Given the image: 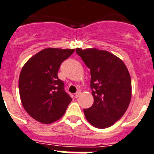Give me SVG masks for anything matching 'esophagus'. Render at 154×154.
<instances>
[{"mask_svg":"<svg viewBox=\"0 0 154 154\" xmlns=\"http://www.w3.org/2000/svg\"><path fill=\"white\" fill-rule=\"evenodd\" d=\"M80 95H81V91H77V92L75 94L74 96H75V98H78Z\"/></svg>","mask_w":154,"mask_h":154,"instance_id":"obj_1","label":"esophagus"}]
</instances>
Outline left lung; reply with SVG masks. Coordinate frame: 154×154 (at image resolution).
Listing matches in <instances>:
<instances>
[{
	"label": "left lung",
	"instance_id": "obj_1",
	"mask_svg": "<svg viewBox=\"0 0 154 154\" xmlns=\"http://www.w3.org/2000/svg\"><path fill=\"white\" fill-rule=\"evenodd\" d=\"M91 70L94 103L84 109L87 121L97 128L110 127L122 117L131 99V80L120 58L105 50L76 49Z\"/></svg>",
	"mask_w": 154,
	"mask_h": 154
}]
</instances>
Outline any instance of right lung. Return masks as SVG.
Returning <instances> with one entry per match:
<instances>
[{
    "label": "right lung",
    "mask_w": 154,
    "mask_h": 154,
    "mask_svg": "<svg viewBox=\"0 0 154 154\" xmlns=\"http://www.w3.org/2000/svg\"><path fill=\"white\" fill-rule=\"evenodd\" d=\"M74 49L48 48L25 63L20 72L19 89L23 108L34 120L51 124L61 118L72 99L58 77L61 63Z\"/></svg>",
    "instance_id": "1"
}]
</instances>
